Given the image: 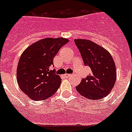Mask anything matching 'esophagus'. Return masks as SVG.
<instances>
[{
	"label": "esophagus",
	"instance_id": "esophagus-1",
	"mask_svg": "<svg viewBox=\"0 0 132 132\" xmlns=\"http://www.w3.org/2000/svg\"><path fill=\"white\" fill-rule=\"evenodd\" d=\"M72 75H71V74H69V75H68V74H65L64 76V77H66V78H68V77H70V76H72Z\"/></svg>",
	"mask_w": 132,
	"mask_h": 132
}]
</instances>
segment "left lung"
<instances>
[{"instance_id":"left-lung-1","label":"left lung","mask_w":132,"mask_h":132,"mask_svg":"<svg viewBox=\"0 0 132 132\" xmlns=\"http://www.w3.org/2000/svg\"><path fill=\"white\" fill-rule=\"evenodd\" d=\"M85 66H89L91 74L82 78L76 90L90 100L105 97L111 91L116 81V64L107 50L88 39H75Z\"/></svg>"}]
</instances>
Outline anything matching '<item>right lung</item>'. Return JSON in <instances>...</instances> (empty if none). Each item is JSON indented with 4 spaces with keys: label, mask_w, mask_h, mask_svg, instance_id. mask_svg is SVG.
<instances>
[{
    "label": "right lung",
    "mask_w": 132,
    "mask_h": 132,
    "mask_svg": "<svg viewBox=\"0 0 132 132\" xmlns=\"http://www.w3.org/2000/svg\"><path fill=\"white\" fill-rule=\"evenodd\" d=\"M69 42L62 37L45 38L29 45L23 52L16 69L21 90L32 100L52 97L60 86L61 78L51 70L53 60L63 45Z\"/></svg>",
    "instance_id": "add662e5"
}]
</instances>
